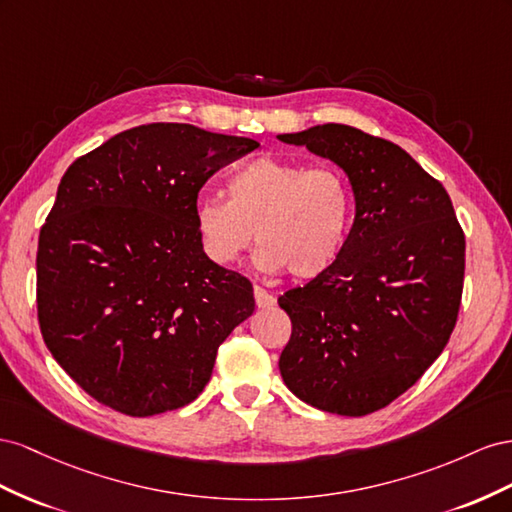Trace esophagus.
<instances>
[{
    "mask_svg": "<svg viewBox=\"0 0 512 512\" xmlns=\"http://www.w3.org/2000/svg\"><path fill=\"white\" fill-rule=\"evenodd\" d=\"M253 294H255V304H257V309H270V306H274V304H276V298H274L272 294H268V291H266L264 287H257V285H255Z\"/></svg>",
    "mask_w": 512,
    "mask_h": 512,
    "instance_id": "34e87169",
    "label": "esophagus"
}]
</instances>
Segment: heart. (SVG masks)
I'll use <instances>...</instances> for the list:
<instances>
[{
    "mask_svg": "<svg viewBox=\"0 0 512 512\" xmlns=\"http://www.w3.org/2000/svg\"><path fill=\"white\" fill-rule=\"evenodd\" d=\"M352 214L345 175L330 165L259 156L227 180V199L201 197L193 208L201 251L218 266H231L253 240L255 264L287 270L291 279H317L343 251Z\"/></svg>",
    "mask_w": 512,
    "mask_h": 512,
    "instance_id": "obj_1",
    "label": "heart"
}]
</instances>
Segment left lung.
<instances>
[{"label":"left lung","instance_id":"1","mask_svg":"<svg viewBox=\"0 0 512 512\" xmlns=\"http://www.w3.org/2000/svg\"><path fill=\"white\" fill-rule=\"evenodd\" d=\"M352 184L354 225L334 266L279 298L285 386L321 412L367 416L412 388L457 324L465 238L446 188L386 139L345 124L279 135Z\"/></svg>","mask_w":512,"mask_h":512}]
</instances>
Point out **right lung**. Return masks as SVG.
Instances as JSON below:
<instances>
[{
    "instance_id": "right-lung-1",
    "label": "right lung",
    "mask_w": 512,
    "mask_h": 512,
    "mask_svg": "<svg viewBox=\"0 0 512 512\" xmlns=\"http://www.w3.org/2000/svg\"><path fill=\"white\" fill-rule=\"evenodd\" d=\"M255 148L193 124H145L64 173L38 238V321L98 403L139 418L188 405L253 315L251 281L201 251L193 208L216 169Z\"/></svg>"
}]
</instances>
